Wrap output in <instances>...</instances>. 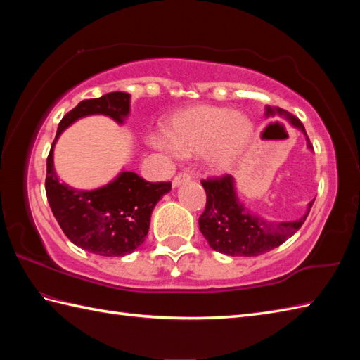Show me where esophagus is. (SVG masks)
Returning <instances> with one entry per match:
<instances>
[{
  "mask_svg": "<svg viewBox=\"0 0 360 360\" xmlns=\"http://www.w3.org/2000/svg\"><path fill=\"white\" fill-rule=\"evenodd\" d=\"M192 181V176H190V173H179L178 176H174L173 181H172V186L173 188H178L179 186L186 184V182H190Z\"/></svg>",
  "mask_w": 360,
  "mask_h": 360,
  "instance_id": "esophagus-1",
  "label": "esophagus"
}]
</instances>
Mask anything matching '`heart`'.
Listing matches in <instances>:
<instances>
[{
  "label": "heart",
  "mask_w": 360,
  "mask_h": 360,
  "mask_svg": "<svg viewBox=\"0 0 360 360\" xmlns=\"http://www.w3.org/2000/svg\"><path fill=\"white\" fill-rule=\"evenodd\" d=\"M254 137L248 114L224 106L201 105L179 111L165 125V139L151 136L153 148L182 156H204L209 170L227 173L238 162Z\"/></svg>",
  "instance_id": "heart-1"
}]
</instances>
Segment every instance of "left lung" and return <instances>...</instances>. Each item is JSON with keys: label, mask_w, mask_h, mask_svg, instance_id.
I'll use <instances>...</instances> for the list:
<instances>
[{"label": "left lung", "mask_w": 360, "mask_h": 360, "mask_svg": "<svg viewBox=\"0 0 360 360\" xmlns=\"http://www.w3.org/2000/svg\"><path fill=\"white\" fill-rule=\"evenodd\" d=\"M264 114L266 117L278 116L300 129L307 137V147L312 150L304 127L295 116L278 106H266ZM202 187L207 204L200 217V231L213 250L229 257H257L278 248L302 227L314 202L311 201L303 217L295 221H267L240 200L233 176L202 181Z\"/></svg>", "instance_id": "8db88e82"}]
</instances>
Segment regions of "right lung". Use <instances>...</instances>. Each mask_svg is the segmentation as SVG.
I'll return each instance as SVG.
<instances>
[{
    "instance_id": "1",
    "label": "right lung",
    "mask_w": 360,
    "mask_h": 360,
    "mask_svg": "<svg viewBox=\"0 0 360 360\" xmlns=\"http://www.w3.org/2000/svg\"><path fill=\"white\" fill-rule=\"evenodd\" d=\"M131 96L114 91L82 101L62 119L48 156L46 196L65 235L75 246L102 257H124L145 241L151 212L172 190L170 182H147L139 174L120 170L108 184L93 190L74 188L58 179L53 168V147L66 128L88 116H106L124 125Z\"/></svg>"
}]
</instances>
